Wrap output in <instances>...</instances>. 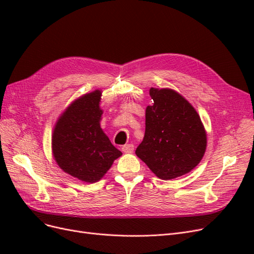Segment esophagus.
Returning <instances> with one entry per match:
<instances>
[{
  "instance_id": "esophagus-1",
  "label": "esophagus",
  "mask_w": 254,
  "mask_h": 254,
  "mask_svg": "<svg viewBox=\"0 0 254 254\" xmlns=\"http://www.w3.org/2000/svg\"><path fill=\"white\" fill-rule=\"evenodd\" d=\"M134 150V146L132 144H126L122 146V151L125 153H131Z\"/></svg>"
}]
</instances>
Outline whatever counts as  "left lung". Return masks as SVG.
Masks as SVG:
<instances>
[{"label":"left lung","instance_id":"left-lung-1","mask_svg":"<svg viewBox=\"0 0 254 254\" xmlns=\"http://www.w3.org/2000/svg\"><path fill=\"white\" fill-rule=\"evenodd\" d=\"M153 105L145 113V134L139 157L158 178L171 180L190 173L200 162L206 133L197 111L172 89L150 88Z\"/></svg>","mask_w":254,"mask_h":254}]
</instances>
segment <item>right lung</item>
<instances>
[{
	"mask_svg": "<svg viewBox=\"0 0 254 254\" xmlns=\"http://www.w3.org/2000/svg\"><path fill=\"white\" fill-rule=\"evenodd\" d=\"M102 91L95 90L74 101L60 115L52 136L54 159L64 173L94 183L109 171L122 152L101 128Z\"/></svg>",
	"mask_w": 254,
	"mask_h": 254,
	"instance_id": "right-lung-1",
	"label": "right lung"
}]
</instances>
